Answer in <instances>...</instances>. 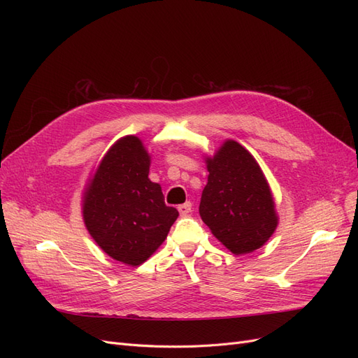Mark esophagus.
<instances>
[{
	"mask_svg": "<svg viewBox=\"0 0 358 358\" xmlns=\"http://www.w3.org/2000/svg\"><path fill=\"white\" fill-rule=\"evenodd\" d=\"M191 209H192V204H191V201L183 203V204H180L179 208H178V210H179V213H180V216H187V215H189Z\"/></svg>",
	"mask_w": 358,
	"mask_h": 358,
	"instance_id": "1",
	"label": "esophagus"
}]
</instances>
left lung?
<instances>
[{"mask_svg":"<svg viewBox=\"0 0 358 358\" xmlns=\"http://www.w3.org/2000/svg\"><path fill=\"white\" fill-rule=\"evenodd\" d=\"M208 183L200 216L229 251L243 255L262 248L278 227L272 191L255 158L234 140L206 157Z\"/></svg>","mask_w":358,"mask_h":358,"instance_id":"8db88e82","label":"left lung"}]
</instances>
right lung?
Segmentation results:
<instances>
[{"label": "right lung", "mask_w": 358, "mask_h": 358, "mask_svg": "<svg viewBox=\"0 0 358 358\" xmlns=\"http://www.w3.org/2000/svg\"><path fill=\"white\" fill-rule=\"evenodd\" d=\"M142 140L125 136L107 150L85 188L82 213L95 243L116 262L140 266L166 241L179 212L149 175Z\"/></svg>", "instance_id": "right-lung-1"}]
</instances>
